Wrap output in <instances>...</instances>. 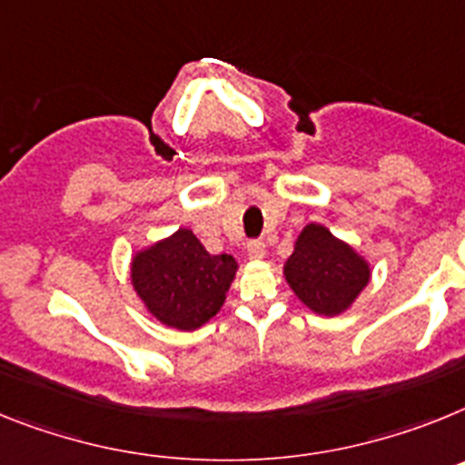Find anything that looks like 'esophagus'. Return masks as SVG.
<instances>
[{
    "mask_svg": "<svg viewBox=\"0 0 465 465\" xmlns=\"http://www.w3.org/2000/svg\"><path fill=\"white\" fill-rule=\"evenodd\" d=\"M264 255H266V248L262 241H252V243H248L250 260H264Z\"/></svg>",
    "mask_w": 465,
    "mask_h": 465,
    "instance_id": "esophagus-1",
    "label": "esophagus"
}]
</instances>
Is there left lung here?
I'll return each instance as SVG.
<instances>
[{
	"mask_svg": "<svg viewBox=\"0 0 465 465\" xmlns=\"http://www.w3.org/2000/svg\"><path fill=\"white\" fill-rule=\"evenodd\" d=\"M282 276L297 300L316 316H341L372 278V264L328 227L309 222L294 241Z\"/></svg>",
	"mask_w": 465,
	"mask_h": 465,
	"instance_id": "1",
	"label": "left lung"
}]
</instances>
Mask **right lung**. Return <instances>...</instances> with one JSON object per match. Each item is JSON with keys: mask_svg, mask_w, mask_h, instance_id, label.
<instances>
[{"mask_svg": "<svg viewBox=\"0 0 465 465\" xmlns=\"http://www.w3.org/2000/svg\"><path fill=\"white\" fill-rule=\"evenodd\" d=\"M236 272L232 255H210L187 227L131 257V285L137 300L161 325L180 332L203 328L220 313Z\"/></svg>", "mask_w": 465, "mask_h": 465, "instance_id": "obj_1", "label": "right lung"}]
</instances>
